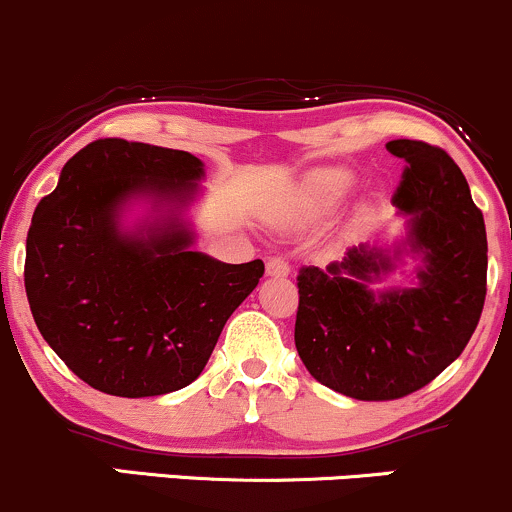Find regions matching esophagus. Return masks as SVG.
<instances>
[{"mask_svg": "<svg viewBox=\"0 0 512 512\" xmlns=\"http://www.w3.org/2000/svg\"><path fill=\"white\" fill-rule=\"evenodd\" d=\"M266 273L270 275V278H285V275H290V263H287V258H282V256L268 258Z\"/></svg>", "mask_w": 512, "mask_h": 512, "instance_id": "1", "label": "esophagus"}]
</instances>
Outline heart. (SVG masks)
I'll return each mask as SVG.
<instances>
[{
  "label": "heart",
  "mask_w": 512,
  "mask_h": 512,
  "mask_svg": "<svg viewBox=\"0 0 512 512\" xmlns=\"http://www.w3.org/2000/svg\"><path fill=\"white\" fill-rule=\"evenodd\" d=\"M352 184L354 174L345 167H323V170L309 172L294 194V215L314 218V215L330 213L350 194Z\"/></svg>",
  "instance_id": "heart-1"
}]
</instances>
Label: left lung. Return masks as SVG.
Returning <instances> with one entry per match:
<instances>
[{
    "label": "left lung",
    "mask_w": 512,
    "mask_h": 512,
    "mask_svg": "<svg viewBox=\"0 0 512 512\" xmlns=\"http://www.w3.org/2000/svg\"><path fill=\"white\" fill-rule=\"evenodd\" d=\"M407 162L393 203L412 215L405 246L359 244L326 270L297 275L294 345L309 374L354 400H398L424 388L460 357L486 299V230L470 184L443 148L386 143ZM402 250L423 258L418 285L370 290Z\"/></svg>",
    "instance_id": "obj_1"
}]
</instances>
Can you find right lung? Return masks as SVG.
Masks as SVG:
<instances>
[{"mask_svg":"<svg viewBox=\"0 0 512 512\" xmlns=\"http://www.w3.org/2000/svg\"><path fill=\"white\" fill-rule=\"evenodd\" d=\"M201 177L186 150L98 138L35 208L23 270L35 326L100 393L150 398L196 381L266 270L261 258L234 266L189 249L179 213ZM134 197L166 215L124 233L118 218Z\"/></svg>","mask_w":512,"mask_h":512,"instance_id":"obj_1","label":"right lung"}]
</instances>
